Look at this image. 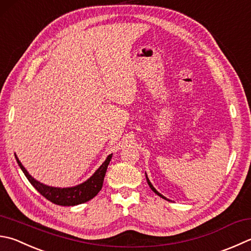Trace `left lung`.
<instances>
[{"label":"left lung","mask_w":251,"mask_h":251,"mask_svg":"<svg viewBox=\"0 0 251 251\" xmlns=\"http://www.w3.org/2000/svg\"><path fill=\"white\" fill-rule=\"evenodd\" d=\"M146 180H148V183H149V186H150V188H151V189H152V190H153V191H154V192L156 193V195H157V196H159L160 198H163V199H166V198H164V197H163L162 195H160V193H159L158 191H156V189H155V188L153 187V184H152V183H151V181L149 180V178H148V176H146Z\"/></svg>","instance_id":"8db88e82"}]
</instances>
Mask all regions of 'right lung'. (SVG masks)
Masks as SVG:
<instances>
[{
    "mask_svg": "<svg viewBox=\"0 0 251 251\" xmlns=\"http://www.w3.org/2000/svg\"><path fill=\"white\" fill-rule=\"evenodd\" d=\"M15 157L18 165H20V167L23 170V173L25 174L28 180H29V182L36 188V190L39 192L41 196H44L47 200L54 203V204L72 206L82 204V203L92 200L93 198L96 197L97 193L101 190L103 178H105L107 167L108 165H109L112 155L110 154L108 156L101 166L96 170V173L94 174L87 181L72 188H54L40 183L39 181L35 180V179L27 173V170L23 166L20 160H18L16 155Z\"/></svg>",
    "mask_w": 251,
    "mask_h": 251,
    "instance_id": "add662e5",
    "label": "right lung"
}]
</instances>
